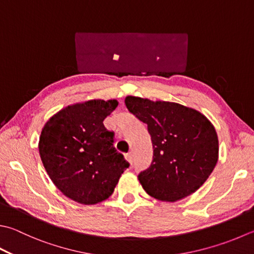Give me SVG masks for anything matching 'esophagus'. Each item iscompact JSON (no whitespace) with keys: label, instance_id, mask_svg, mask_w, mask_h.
Returning a JSON list of instances; mask_svg holds the SVG:
<instances>
[{"label":"esophagus","instance_id":"34e87169","mask_svg":"<svg viewBox=\"0 0 254 254\" xmlns=\"http://www.w3.org/2000/svg\"><path fill=\"white\" fill-rule=\"evenodd\" d=\"M125 158H126L127 161H129L131 164L132 159H133V158H132V152H127V154L125 155Z\"/></svg>","mask_w":254,"mask_h":254}]
</instances>
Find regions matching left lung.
Wrapping results in <instances>:
<instances>
[{
	"label": "left lung",
	"instance_id": "8db88e82",
	"mask_svg": "<svg viewBox=\"0 0 254 254\" xmlns=\"http://www.w3.org/2000/svg\"><path fill=\"white\" fill-rule=\"evenodd\" d=\"M125 104L147 124L151 136V165L138 175L143 190L168 202L197 191L211 175L219 157L217 131L209 119L177 103L127 96Z\"/></svg>",
	"mask_w": 254,
	"mask_h": 254
}]
</instances>
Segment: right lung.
<instances>
[{"instance_id":"right-lung-1","label":"right lung","mask_w":254,"mask_h":254,"mask_svg":"<svg viewBox=\"0 0 254 254\" xmlns=\"http://www.w3.org/2000/svg\"><path fill=\"white\" fill-rule=\"evenodd\" d=\"M116 99H92L65 107L42 129L38 150L57 189L82 204H96L112 195L129 164L113 145L114 132L104 126Z\"/></svg>"}]
</instances>
